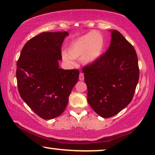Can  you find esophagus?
Segmentation results:
<instances>
[{
  "label": "esophagus",
  "instance_id": "obj_1",
  "mask_svg": "<svg viewBox=\"0 0 155 155\" xmlns=\"http://www.w3.org/2000/svg\"><path fill=\"white\" fill-rule=\"evenodd\" d=\"M84 79V74L82 73H80V75H79V80H81V81H83Z\"/></svg>",
  "mask_w": 155,
  "mask_h": 155
}]
</instances>
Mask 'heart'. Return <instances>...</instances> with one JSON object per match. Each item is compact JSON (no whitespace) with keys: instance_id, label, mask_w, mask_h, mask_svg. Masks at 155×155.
<instances>
[{"instance_id":"1","label":"heart","mask_w":155,"mask_h":155,"mask_svg":"<svg viewBox=\"0 0 155 155\" xmlns=\"http://www.w3.org/2000/svg\"><path fill=\"white\" fill-rule=\"evenodd\" d=\"M104 48L103 36L93 31L72 42L68 48V52L72 58H80L82 63L88 64L94 62L101 56ZM69 56L66 53H63V59L68 63H71L72 58Z\"/></svg>"}]
</instances>
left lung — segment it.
<instances>
[{"instance_id": "obj_1", "label": "left lung", "mask_w": 155, "mask_h": 155, "mask_svg": "<svg viewBox=\"0 0 155 155\" xmlns=\"http://www.w3.org/2000/svg\"><path fill=\"white\" fill-rule=\"evenodd\" d=\"M82 72L89 104L101 117H111L133 99L139 80L136 51L119 31L113 30L107 51Z\"/></svg>"}]
</instances>
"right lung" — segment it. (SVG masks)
<instances>
[{"label":"right lung","instance_id":"add662e5","mask_svg":"<svg viewBox=\"0 0 155 155\" xmlns=\"http://www.w3.org/2000/svg\"><path fill=\"white\" fill-rule=\"evenodd\" d=\"M67 31L43 32L29 39L17 62L18 92L25 103L43 119L64 111L72 89L77 83V69L59 68L61 46Z\"/></svg>","mask_w":155,"mask_h":155}]
</instances>
